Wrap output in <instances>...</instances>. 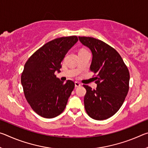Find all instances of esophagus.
<instances>
[{
	"label": "esophagus",
	"instance_id": "1",
	"mask_svg": "<svg viewBox=\"0 0 148 148\" xmlns=\"http://www.w3.org/2000/svg\"><path fill=\"white\" fill-rule=\"evenodd\" d=\"M81 86V84L79 83L78 82H75V86L76 87H79Z\"/></svg>",
	"mask_w": 148,
	"mask_h": 148
}]
</instances>
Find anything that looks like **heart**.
<instances>
[{"label": "heart", "mask_w": 148, "mask_h": 148, "mask_svg": "<svg viewBox=\"0 0 148 148\" xmlns=\"http://www.w3.org/2000/svg\"><path fill=\"white\" fill-rule=\"evenodd\" d=\"M86 51V50H85V49H82V50H80L79 51Z\"/></svg>", "instance_id": "heart-1"}]
</instances>
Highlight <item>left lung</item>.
Returning a JSON list of instances; mask_svg holds the SVG:
<instances>
[{"label": "left lung", "instance_id": "obj_1", "mask_svg": "<svg viewBox=\"0 0 148 148\" xmlns=\"http://www.w3.org/2000/svg\"><path fill=\"white\" fill-rule=\"evenodd\" d=\"M79 41L91 49L92 59L90 70L94 72L96 89H86L84 106L87 114L96 120L110 118L118 111L129 89V69L116 49L92 37L79 36Z\"/></svg>", "mask_w": 148, "mask_h": 148}]
</instances>
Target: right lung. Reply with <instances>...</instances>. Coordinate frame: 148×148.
Segmentation results:
<instances>
[{"label": "right lung", "instance_id": "add662e5", "mask_svg": "<svg viewBox=\"0 0 148 148\" xmlns=\"http://www.w3.org/2000/svg\"><path fill=\"white\" fill-rule=\"evenodd\" d=\"M78 40L76 36L61 37L45 44L27 60L21 82L25 97L32 109L45 118H53L65 109L74 88V82L66 83L56 77L69 50Z\"/></svg>", "mask_w": 148, "mask_h": 148}]
</instances>
